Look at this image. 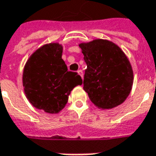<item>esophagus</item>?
I'll return each mask as SVG.
<instances>
[{"label": "esophagus", "instance_id": "obj_1", "mask_svg": "<svg viewBox=\"0 0 156 156\" xmlns=\"http://www.w3.org/2000/svg\"><path fill=\"white\" fill-rule=\"evenodd\" d=\"M78 74L81 75V78H83V72H82V70H81V69H79V70H78Z\"/></svg>", "mask_w": 156, "mask_h": 156}]
</instances>
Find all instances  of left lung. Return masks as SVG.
<instances>
[{"instance_id":"8db88e82","label":"left lung","mask_w":156,"mask_h":156,"mask_svg":"<svg viewBox=\"0 0 156 156\" xmlns=\"http://www.w3.org/2000/svg\"><path fill=\"white\" fill-rule=\"evenodd\" d=\"M87 64L83 89L100 108L108 109L122 104L133 85V70L122 49L107 40L81 43Z\"/></svg>"}]
</instances>
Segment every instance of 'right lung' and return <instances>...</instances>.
Returning a JSON list of instances; mask_svg holds the SVG:
<instances>
[{
	"label": "right lung",
	"mask_w": 156,
	"mask_h": 156,
	"mask_svg": "<svg viewBox=\"0 0 156 156\" xmlns=\"http://www.w3.org/2000/svg\"><path fill=\"white\" fill-rule=\"evenodd\" d=\"M58 43L42 46L28 59L23 71V86L29 102L38 109L56 114L67 104L71 90L82 84L78 73L68 71Z\"/></svg>",
	"instance_id": "right-lung-1"
}]
</instances>
